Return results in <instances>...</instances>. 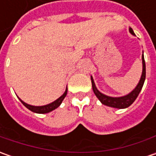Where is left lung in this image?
Returning a JSON list of instances; mask_svg holds the SVG:
<instances>
[{
  "label": "left lung",
  "mask_w": 156,
  "mask_h": 156,
  "mask_svg": "<svg viewBox=\"0 0 156 156\" xmlns=\"http://www.w3.org/2000/svg\"><path fill=\"white\" fill-rule=\"evenodd\" d=\"M129 32L133 35H135V33L131 27H129ZM141 58H142V74H141L140 81L137 84V86L135 87V89L127 95L121 96V97H110V96H108L106 94H103L96 88L94 79L91 76V82H92L94 93L102 104L108 106V107H112V108H126L135 101V99L137 98V96L139 95V94L141 92V88H142L143 84H144V81H145V78H146V65H145L143 54H142Z\"/></svg>",
  "instance_id": "obj_1"
}]
</instances>
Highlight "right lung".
<instances>
[{
	"label": "right lung",
	"instance_id": "1",
	"mask_svg": "<svg viewBox=\"0 0 156 156\" xmlns=\"http://www.w3.org/2000/svg\"><path fill=\"white\" fill-rule=\"evenodd\" d=\"M67 93H68V88H66L65 92L62 95L61 97H59L58 99L55 100V101H53L51 103L48 105H44V106H32V105L27 104L26 102H24L23 101H21L20 98V101H21V103L24 105L27 108H28L29 110H31L34 113H38V114H46V113H49L51 111L55 110V108H57L60 105L62 104L63 99L66 97L67 95Z\"/></svg>",
	"mask_w": 156,
	"mask_h": 156
}]
</instances>
